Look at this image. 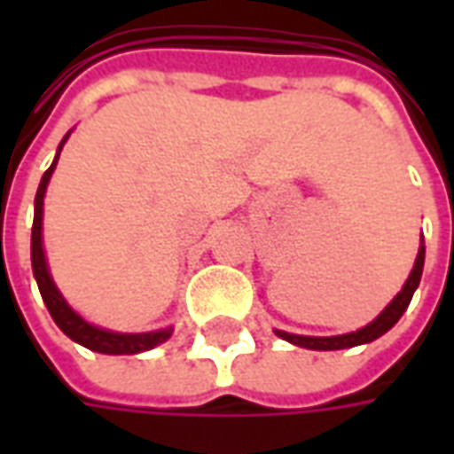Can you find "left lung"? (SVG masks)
Segmentation results:
<instances>
[{"instance_id": "obj_1", "label": "left lung", "mask_w": 454, "mask_h": 454, "mask_svg": "<svg viewBox=\"0 0 454 454\" xmlns=\"http://www.w3.org/2000/svg\"><path fill=\"white\" fill-rule=\"evenodd\" d=\"M423 260H426V246L420 243L419 255H416V262H413V270H411L406 285L401 286V292L394 299L391 304L381 311L372 324H367L360 331L345 335H331V338H314V335H296V333H285V331H275L279 338H285L286 342L292 345H299V348H306V350H345V348H355V345H364V342L377 340L380 335H384L389 331L391 325L399 321L403 311L409 309L411 296L416 292V286L420 282V275H423Z\"/></svg>"}]
</instances>
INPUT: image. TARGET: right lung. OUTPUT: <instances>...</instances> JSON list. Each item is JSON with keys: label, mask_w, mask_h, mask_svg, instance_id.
Masks as SVG:
<instances>
[{"label": "right lung", "mask_w": 454, "mask_h": 454, "mask_svg": "<svg viewBox=\"0 0 454 454\" xmlns=\"http://www.w3.org/2000/svg\"><path fill=\"white\" fill-rule=\"evenodd\" d=\"M70 136V133H67ZM58 145V155H55L53 165L45 169L43 179L38 184L35 192V208H34V228H31V265H34V277L41 289L48 311L53 316V321L58 328L63 331L67 338H73L74 342H80L84 348H90L94 352H104V355H136V352L153 350L155 345L165 342L172 335V328H162V331H153V333H114L99 325H92L84 321L82 316L73 311V306L67 304L63 294L58 292L53 277L48 272V262H45V250H43V197L45 187L53 177V169L60 158V150H63L65 140Z\"/></svg>", "instance_id": "1"}]
</instances>
